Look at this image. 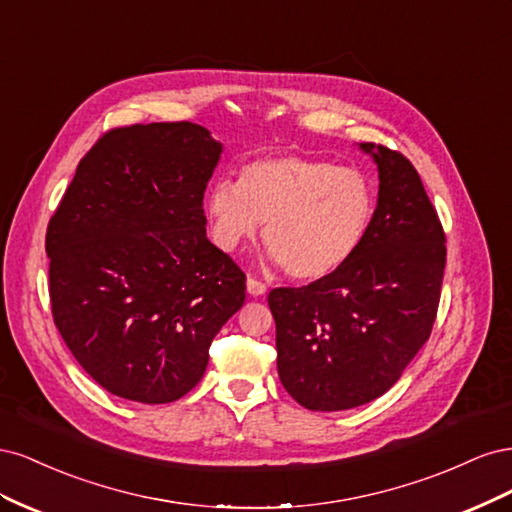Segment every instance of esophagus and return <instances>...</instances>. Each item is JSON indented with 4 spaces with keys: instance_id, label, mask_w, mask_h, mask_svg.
<instances>
[{
    "instance_id": "esophagus-1",
    "label": "esophagus",
    "mask_w": 512,
    "mask_h": 512,
    "mask_svg": "<svg viewBox=\"0 0 512 512\" xmlns=\"http://www.w3.org/2000/svg\"><path fill=\"white\" fill-rule=\"evenodd\" d=\"M247 292H250L252 297H262V294L267 292V286L250 275V277H247Z\"/></svg>"
}]
</instances>
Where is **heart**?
Masks as SVG:
<instances>
[{
  "instance_id": "heart-1",
  "label": "heart",
  "mask_w": 512,
  "mask_h": 512,
  "mask_svg": "<svg viewBox=\"0 0 512 512\" xmlns=\"http://www.w3.org/2000/svg\"><path fill=\"white\" fill-rule=\"evenodd\" d=\"M211 237L235 252L265 224V243L294 280H320L348 262L365 241L376 190L356 166L294 156H265L222 177L205 200Z\"/></svg>"
}]
</instances>
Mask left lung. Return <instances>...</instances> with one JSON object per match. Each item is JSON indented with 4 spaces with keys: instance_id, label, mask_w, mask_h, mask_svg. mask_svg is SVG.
Wrapping results in <instances>:
<instances>
[{
    "instance_id": "left-lung-1",
    "label": "left lung",
    "mask_w": 512,
    "mask_h": 512,
    "mask_svg": "<svg viewBox=\"0 0 512 512\" xmlns=\"http://www.w3.org/2000/svg\"><path fill=\"white\" fill-rule=\"evenodd\" d=\"M378 166L369 232L337 271L303 288H275L277 374L314 412L384 395L431 335L446 265L444 230L416 168L397 151L359 145Z\"/></svg>"
}]
</instances>
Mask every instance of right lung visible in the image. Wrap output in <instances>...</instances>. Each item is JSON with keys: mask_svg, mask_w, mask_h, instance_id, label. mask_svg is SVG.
<instances>
[{"mask_svg": "<svg viewBox=\"0 0 512 512\" xmlns=\"http://www.w3.org/2000/svg\"><path fill=\"white\" fill-rule=\"evenodd\" d=\"M220 156L190 121L115 128L76 166L46 228L55 327L108 393L141 404L190 393L245 301L243 271L205 228Z\"/></svg>", "mask_w": 512, "mask_h": 512, "instance_id": "obj_1", "label": "right lung"}]
</instances>
